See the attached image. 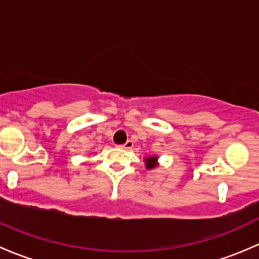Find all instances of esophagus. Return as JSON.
Masks as SVG:
<instances>
[{
  "mask_svg": "<svg viewBox=\"0 0 259 259\" xmlns=\"http://www.w3.org/2000/svg\"><path fill=\"white\" fill-rule=\"evenodd\" d=\"M133 146H134V143H133L132 140H127V142L125 143L124 145L120 146V148H121V149H125V150H130V149H133Z\"/></svg>",
  "mask_w": 259,
  "mask_h": 259,
  "instance_id": "obj_1",
  "label": "esophagus"
}]
</instances>
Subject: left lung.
I'll list each match as a JSON object with an SVG mask.
<instances>
[{
    "label": "left lung",
    "instance_id": "1",
    "mask_svg": "<svg viewBox=\"0 0 259 259\" xmlns=\"http://www.w3.org/2000/svg\"><path fill=\"white\" fill-rule=\"evenodd\" d=\"M144 163H145V168L148 169V170H151V169H155L156 166H159L158 156H155V155L145 156V158H144Z\"/></svg>",
    "mask_w": 259,
    "mask_h": 259
}]
</instances>
